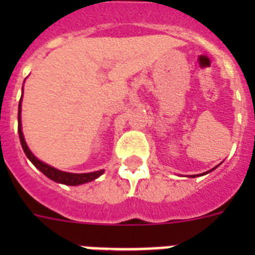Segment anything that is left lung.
<instances>
[{"label": "left lung", "mask_w": 255, "mask_h": 255, "mask_svg": "<svg viewBox=\"0 0 255 255\" xmlns=\"http://www.w3.org/2000/svg\"><path fill=\"white\" fill-rule=\"evenodd\" d=\"M216 168V167H215ZM215 168H212V170H215ZM211 170V171H212ZM211 171H207V172H204V173H200V175H190V177H197V176H203V175H206V173H208V172H211Z\"/></svg>", "instance_id": "8db88e82"}]
</instances>
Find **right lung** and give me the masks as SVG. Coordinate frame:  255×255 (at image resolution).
<instances>
[{
  "label": "right lung",
  "mask_w": 255,
  "mask_h": 255,
  "mask_svg": "<svg viewBox=\"0 0 255 255\" xmlns=\"http://www.w3.org/2000/svg\"><path fill=\"white\" fill-rule=\"evenodd\" d=\"M24 92V91H22ZM21 100L22 96L20 98L19 102V111H17V131H19V138H20V143H21V147L24 149V153L26 154V157L29 158V161L31 163L34 164L35 167L40 171V172H43L48 179L53 180L56 182H60V184H65V185H80V184H85V182L93 181L96 180L97 177H100L105 171L100 170V171H94V172H88V173H71V172H65V171L57 170V168L52 167L49 164L44 163V162L39 161V159L35 157L31 150L29 149V147L26 145L25 139H24V135H22V130H21Z\"/></svg>",
  "instance_id": "add662e5"
}]
</instances>
